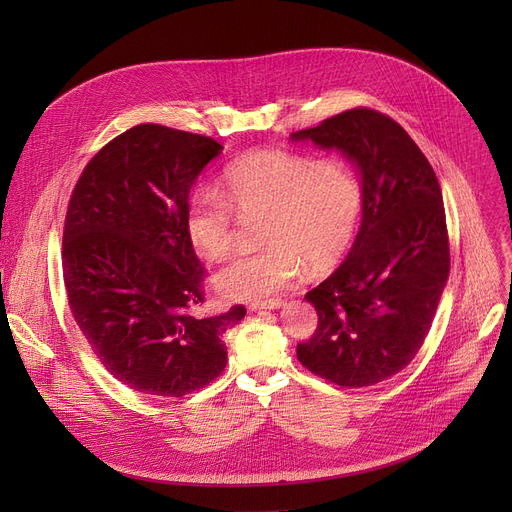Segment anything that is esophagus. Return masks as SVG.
I'll return each instance as SVG.
<instances>
[{"label":"esophagus","mask_w":512,"mask_h":512,"mask_svg":"<svg viewBox=\"0 0 512 512\" xmlns=\"http://www.w3.org/2000/svg\"><path fill=\"white\" fill-rule=\"evenodd\" d=\"M283 306L281 300H265V302H251L249 310L251 312H261V310H279Z\"/></svg>","instance_id":"esophagus-1"}]
</instances>
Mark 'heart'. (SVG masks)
Instances as JSON below:
<instances>
[{"label":"heart","instance_id":"obj_1","mask_svg":"<svg viewBox=\"0 0 512 512\" xmlns=\"http://www.w3.org/2000/svg\"><path fill=\"white\" fill-rule=\"evenodd\" d=\"M362 204V182L344 158L257 150L225 166L218 190L188 196L184 229L202 257L223 259L235 241L233 210L265 212V245L239 253L214 279L225 298L253 302L298 279L306 261L316 271L338 263L358 233Z\"/></svg>","mask_w":512,"mask_h":512}]
</instances>
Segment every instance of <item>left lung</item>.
Listing matches in <instances>:
<instances>
[{"label":"left lung","mask_w":512,"mask_h":512,"mask_svg":"<svg viewBox=\"0 0 512 512\" xmlns=\"http://www.w3.org/2000/svg\"><path fill=\"white\" fill-rule=\"evenodd\" d=\"M338 150L358 170L362 223L342 265L306 294L318 328L298 360L340 387H369L415 358L450 275L442 188L409 133L373 109H350L291 133Z\"/></svg>","instance_id":"obj_1"}]
</instances>
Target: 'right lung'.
Returning a JSON list of instances; mask_svg holds the SVG:
<instances>
[{"label": "right lung", "instance_id": "1", "mask_svg": "<svg viewBox=\"0 0 512 512\" xmlns=\"http://www.w3.org/2000/svg\"><path fill=\"white\" fill-rule=\"evenodd\" d=\"M223 152L212 137L143 123L111 139L72 190L62 275L68 306L103 367L133 391L182 397L227 367L223 334L247 310L200 318L204 269L186 200Z\"/></svg>", "mask_w": 512, "mask_h": 512}]
</instances>
